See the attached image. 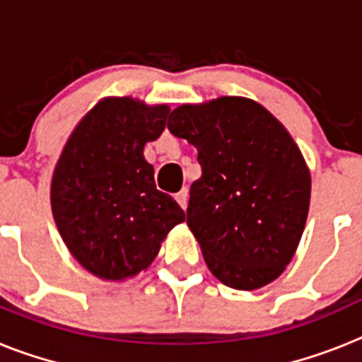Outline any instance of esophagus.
Masks as SVG:
<instances>
[{
    "label": "esophagus",
    "mask_w": 362,
    "mask_h": 362,
    "mask_svg": "<svg viewBox=\"0 0 362 362\" xmlns=\"http://www.w3.org/2000/svg\"><path fill=\"white\" fill-rule=\"evenodd\" d=\"M175 201H177L181 209L187 210V206H188V190L187 188H183V190L175 194Z\"/></svg>",
    "instance_id": "1"
}]
</instances>
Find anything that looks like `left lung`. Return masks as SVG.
<instances>
[{"label":"left lung","instance_id":"left-lung-1","mask_svg":"<svg viewBox=\"0 0 362 362\" xmlns=\"http://www.w3.org/2000/svg\"><path fill=\"white\" fill-rule=\"evenodd\" d=\"M168 130L197 148L187 223L214 276L235 290L272 283L292 261L310 206V172L283 124L245 98L172 110Z\"/></svg>","mask_w":362,"mask_h":362}]
</instances>
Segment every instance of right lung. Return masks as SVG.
I'll return each mask as SVG.
<instances>
[{"mask_svg":"<svg viewBox=\"0 0 362 362\" xmlns=\"http://www.w3.org/2000/svg\"><path fill=\"white\" fill-rule=\"evenodd\" d=\"M166 105L103 99L69 137L52 175L50 201L63 241L78 263L108 281L150 267L183 209L156 188L146 141L165 130Z\"/></svg>","mask_w":362,"mask_h":362,"instance_id":"1","label":"right lung"}]
</instances>
